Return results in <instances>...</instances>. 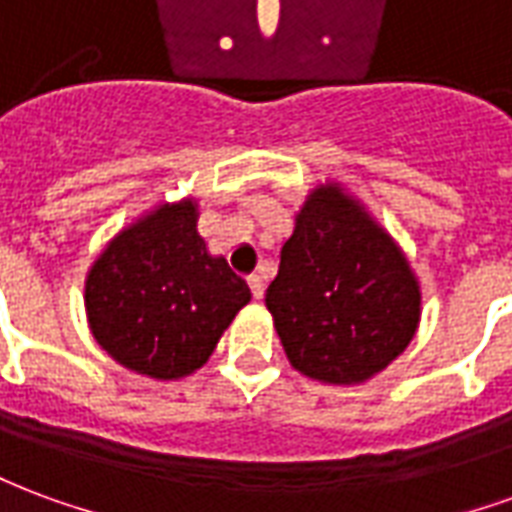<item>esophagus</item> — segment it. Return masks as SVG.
<instances>
[{
	"mask_svg": "<svg viewBox=\"0 0 512 512\" xmlns=\"http://www.w3.org/2000/svg\"><path fill=\"white\" fill-rule=\"evenodd\" d=\"M249 288H252V296H255V299H263V293H266V282H263L260 274H252V277H249Z\"/></svg>",
	"mask_w": 512,
	"mask_h": 512,
	"instance_id": "34e87169",
	"label": "esophagus"
}]
</instances>
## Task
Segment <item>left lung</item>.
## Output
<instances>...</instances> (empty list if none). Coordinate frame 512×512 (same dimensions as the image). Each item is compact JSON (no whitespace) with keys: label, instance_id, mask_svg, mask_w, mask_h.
I'll use <instances>...</instances> for the list:
<instances>
[{"label":"left lung","instance_id":"1","mask_svg":"<svg viewBox=\"0 0 512 512\" xmlns=\"http://www.w3.org/2000/svg\"><path fill=\"white\" fill-rule=\"evenodd\" d=\"M419 282L392 235L340 183L310 191L266 307L290 365L323 384H362L406 351Z\"/></svg>","mask_w":512,"mask_h":512}]
</instances>
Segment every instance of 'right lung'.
Listing matches in <instances>:
<instances>
[{"mask_svg": "<svg viewBox=\"0 0 512 512\" xmlns=\"http://www.w3.org/2000/svg\"><path fill=\"white\" fill-rule=\"evenodd\" d=\"M197 202L156 205L106 244L84 282L95 343L139 376L200 370L252 293L197 233Z\"/></svg>", "mask_w": 512, "mask_h": 512, "instance_id": "1", "label": "right lung"}]
</instances>
